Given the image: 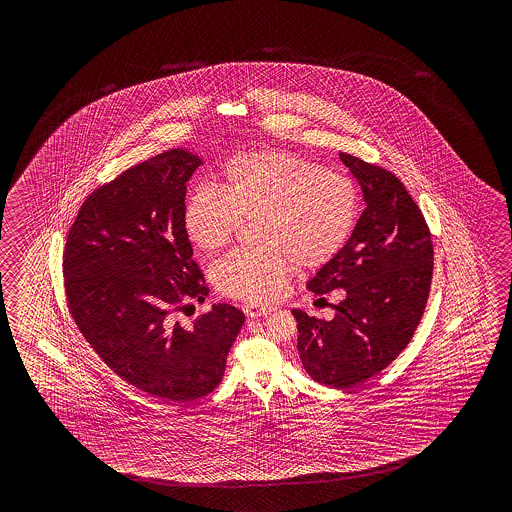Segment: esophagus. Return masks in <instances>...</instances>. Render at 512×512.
<instances>
[{
	"instance_id": "obj_1",
	"label": "esophagus",
	"mask_w": 512,
	"mask_h": 512,
	"mask_svg": "<svg viewBox=\"0 0 512 512\" xmlns=\"http://www.w3.org/2000/svg\"><path fill=\"white\" fill-rule=\"evenodd\" d=\"M243 311H245V315L249 316V318H260V316H267L272 313L271 307L254 304L245 305V307H243Z\"/></svg>"
}]
</instances>
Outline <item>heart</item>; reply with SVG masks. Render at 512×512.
<instances>
[{
	"label": "heart",
	"instance_id": "obj_1",
	"mask_svg": "<svg viewBox=\"0 0 512 512\" xmlns=\"http://www.w3.org/2000/svg\"><path fill=\"white\" fill-rule=\"evenodd\" d=\"M357 216L359 196L348 177L289 153L252 152L225 164L219 190L197 186L186 197L183 227L197 249L214 254L232 241L240 219H260L265 249L232 252L214 267L221 293L258 305L283 293L293 261L313 269L333 260Z\"/></svg>",
	"mask_w": 512,
	"mask_h": 512
}]
</instances>
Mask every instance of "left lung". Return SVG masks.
<instances>
[{
    "mask_svg": "<svg viewBox=\"0 0 512 512\" xmlns=\"http://www.w3.org/2000/svg\"><path fill=\"white\" fill-rule=\"evenodd\" d=\"M366 208L348 243L307 283L311 293L342 289L333 320L293 309L304 370L338 390L359 386L397 359L425 313L434 247L423 212L388 170L340 152Z\"/></svg>",
    "mask_w": 512,
    "mask_h": 512,
    "instance_id": "1",
    "label": "left lung"
}]
</instances>
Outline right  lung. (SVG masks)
<instances>
[{
  "mask_svg": "<svg viewBox=\"0 0 512 512\" xmlns=\"http://www.w3.org/2000/svg\"><path fill=\"white\" fill-rule=\"evenodd\" d=\"M201 164L174 148L100 186L64 251L67 304L89 346L124 381L170 403L218 386L245 322L229 304L212 305L192 327L174 320L181 304L208 296L183 227L186 181Z\"/></svg>",
  "mask_w": 512,
  "mask_h": 512,
  "instance_id": "right-lung-1",
  "label": "right lung"
}]
</instances>
